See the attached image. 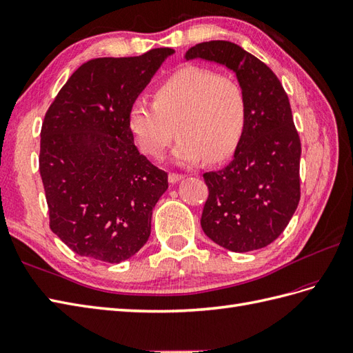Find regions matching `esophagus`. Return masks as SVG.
Masks as SVG:
<instances>
[{"label": "esophagus", "mask_w": 353, "mask_h": 353, "mask_svg": "<svg viewBox=\"0 0 353 353\" xmlns=\"http://www.w3.org/2000/svg\"><path fill=\"white\" fill-rule=\"evenodd\" d=\"M182 179H185L183 174H177V173H170V174H168V182H170V183H177V182H180V180H182Z\"/></svg>", "instance_id": "1"}]
</instances>
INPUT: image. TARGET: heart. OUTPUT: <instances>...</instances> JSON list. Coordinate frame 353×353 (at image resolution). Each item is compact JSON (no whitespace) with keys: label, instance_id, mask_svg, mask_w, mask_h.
<instances>
[{"label":"heart","instance_id":"b5f03b06","mask_svg":"<svg viewBox=\"0 0 353 353\" xmlns=\"http://www.w3.org/2000/svg\"><path fill=\"white\" fill-rule=\"evenodd\" d=\"M248 103L241 86L216 71L188 65L153 90V103L134 101L128 128L140 149L153 159L164 155L176 132L173 149L179 164H195L204 157L219 162L231 157L245 135Z\"/></svg>","mask_w":353,"mask_h":353}]
</instances>
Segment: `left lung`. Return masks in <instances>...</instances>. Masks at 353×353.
I'll list each match as a JSON object with an SVG mask.
<instances>
[{"label":"left lung","mask_w":353,"mask_h":353,"mask_svg":"<svg viewBox=\"0 0 353 353\" xmlns=\"http://www.w3.org/2000/svg\"><path fill=\"white\" fill-rule=\"evenodd\" d=\"M185 58L232 70L248 103L246 131L232 161L203 174L209 198L201 228L228 250L263 249L283 232L300 201L301 143L288 95L273 71L236 43L195 44Z\"/></svg>","instance_id":"1"}]
</instances>
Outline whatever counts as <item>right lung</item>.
<instances>
[{
	"label": "right lung",
	"mask_w": 353,
	"mask_h": 353,
	"mask_svg": "<svg viewBox=\"0 0 353 353\" xmlns=\"http://www.w3.org/2000/svg\"><path fill=\"white\" fill-rule=\"evenodd\" d=\"M173 53L90 59L44 116L39 162L50 230L80 256L119 264L150 236L168 176L135 148L128 112Z\"/></svg>",
	"instance_id": "add662e5"
}]
</instances>
